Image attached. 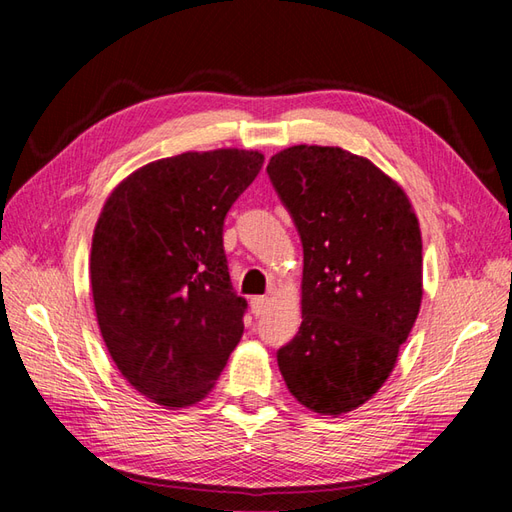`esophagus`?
Returning a JSON list of instances; mask_svg holds the SVG:
<instances>
[{"mask_svg":"<svg viewBox=\"0 0 512 512\" xmlns=\"http://www.w3.org/2000/svg\"><path fill=\"white\" fill-rule=\"evenodd\" d=\"M266 308H268V297L266 295H259V297L250 299V310H253L255 317H262Z\"/></svg>","mask_w":512,"mask_h":512,"instance_id":"1","label":"esophagus"}]
</instances>
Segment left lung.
<instances>
[{"label":"left lung","instance_id":"obj_1","mask_svg":"<svg viewBox=\"0 0 512 512\" xmlns=\"http://www.w3.org/2000/svg\"><path fill=\"white\" fill-rule=\"evenodd\" d=\"M266 171L303 246V321L277 363L301 405L339 416L376 394L416 323L420 226L405 191L341 147H288Z\"/></svg>","mask_w":512,"mask_h":512}]
</instances>
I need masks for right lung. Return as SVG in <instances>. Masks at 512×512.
<instances>
[{
	"mask_svg": "<svg viewBox=\"0 0 512 512\" xmlns=\"http://www.w3.org/2000/svg\"><path fill=\"white\" fill-rule=\"evenodd\" d=\"M264 156L217 149L149 162L96 222L90 279L103 341L121 374L165 407L209 394L242 339L224 220Z\"/></svg>",
	"mask_w": 512,
	"mask_h": 512,
	"instance_id": "right-lung-1",
	"label": "right lung"
}]
</instances>
